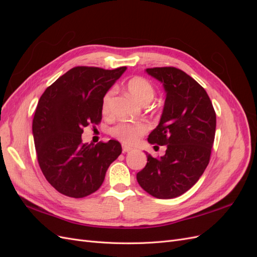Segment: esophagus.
<instances>
[{
    "label": "esophagus",
    "mask_w": 257,
    "mask_h": 257,
    "mask_svg": "<svg viewBox=\"0 0 257 257\" xmlns=\"http://www.w3.org/2000/svg\"><path fill=\"white\" fill-rule=\"evenodd\" d=\"M122 150H123L124 153H125V152H130V151L133 150V148L127 146V145H125V144H123V145H122Z\"/></svg>",
    "instance_id": "1"
}]
</instances>
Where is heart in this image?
<instances>
[{"label":"heart","mask_w":257,"mask_h":257,"mask_svg":"<svg viewBox=\"0 0 257 257\" xmlns=\"http://www.w3.org/2000/svg\"><path fill=\"white\" fill-rule=\"evenodd\" d=\"M127 90L130 94L137 99L139 103L148 104L151 102L154 96V88L149 80L144 77H134L127 81ZM114 90H108L102 99V111L104 114H108L110 111V103L113 96ZM149 125L146 122H126L123 121L114 125L110 133L113 137L126 144H134L139 138L144 136Z\"/></svg>","instance_id":"obj_1"}]
</instances>
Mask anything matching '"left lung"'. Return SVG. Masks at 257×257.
<instances>
[{"mask_svg": "<svg viewBox=\"0 0 257 257\" xmlns=\"http://www.w3.org/2000/svg\"><path fill=\"white\" fill-rule=\"evenodd\" d=\"M146 72L166 91L160 123L148 142L166 146V152L159 159L146 152L147 165L136 177L153 197L170 199L190 190L204 174L214 142L216 116L205 89L181 69L153 67Z\"/></svg>", "mask_w": 257, "mask_h": 257, "instance_id": "1", "label": "left lung"}]
</instances>
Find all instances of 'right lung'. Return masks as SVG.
Masks as SVG:
<instances>
[{
    "mask_svg": "<svg viewBox=\"0 0 257 257\" xmlns=\"http://www.w3.org/2000/svg\"><path fill=\"white\" fill-rule=\"evenodd\" d=\"M125 69L76 66L38 100L32 125L37 161L47 181L63 195L82 198L97 191L122 152L119 142L91 146L82 143L81 134L102 120L103 96Z\"/></svg>",
    "mask_w": 257,
    "mask_h": 257,
    "instance_id": "add662e5",
    "label": "right lung"
}]
</instances>
